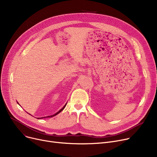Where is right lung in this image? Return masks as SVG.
Returning <instances> with one entry per match:
<instances>
[{"label":"right lung","instance_id":"add662e5","mask_svg":"<svg viewBox=\"0 0 157 157\" xmlns=\"http://www.w3.org/2000/svg\"><path fill=\"white\" fill-rule=\"evenodd\" d=\"M66 105H67V103H66L65 105H64V106L63 107V108L60 109V110H59V111H58L57 113H56L55 114H53V115H51V116H48V117H41V118H38V119H42V118H52V117H55V116H56V115H57L59 113H60L62 111H63V109L65 108V107L66 106Z\"/></svg>","mask_w":157,"mask_h":157}]
</instances>
